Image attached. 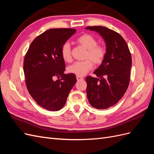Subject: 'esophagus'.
<instances>
[{
  "mask_svg": "<svg viewBox=\"0 0 154 154\" xmlns=\"http://www.w3.org/2000/svg\"><path fill=\"white\" fill-rule=\"evenodd\" d=\"M76 79H77V80H78V81H81V80H83V78L82 77H81V76H76Z\"/></svg>",
  "mask_w": 154,
  "mask_h": 154,
  "instance_id": "esophagus-1",
  "label": "esophagus"
}]
</instances>
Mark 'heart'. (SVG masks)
<instances>
[{"label":"heart","mask_w":154,"mask_h":154,"mask_svg":"<svg viewBox=\"0 0 154 154\" xmlns=\"http://www.w3.org/2000/svg\"><path fill=\"white\" fill-rule=\"evenodd\" d=\"M76 42L87 49L86 58L92 59L93 62L97 65L100 64L103 61L106 50L103 46L97 45V41L94 36L88 34L82 35L76 39ZM60 53L65 62L71 61V46L68 42L62 45ZM90 60L87 59L82 62H74L67 67V71L78 76H84L93 67V63Z\"/></svg>","instance_id":"obj_1"}]
</instances>
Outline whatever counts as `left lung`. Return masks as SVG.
<instances>
[{"mask_svg":"<svg viewBox=\"0 0 154 154\" xmlns=\"http://www.w3.org/2000/svg\"><path fill=\"white\" fill-rule=\"evenodd\" d=\"M103 38L106 54L94 74L100 78H86L87 96L91 105L106 109L114 105L123 96L129 85L132 57L128 45L117 32L103 26H88Z\"/></svg>","mask_w":154,"mask_h":154,"instance_id":"1","label":"left lung"}]
</instances>
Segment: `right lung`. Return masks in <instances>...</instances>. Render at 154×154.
Wrapping results in <instances>:
<instances>
[{
  "mask_svg": "<svg viewBox=\"0 0 154 154\" xmlns=\"http://www.w3.org/2000/svg\"><path fill=\"white\" fill-rule=\"evenodd\" d=\"M76 29L54 28L45 31L32 42L25 56L24 72L29 93L37 104L51 111L66 105L76 82L74 74H65L61 48ZM60 78L54 80V77Z\"/></svg>",
  "mask_w": 154,
  "mask_h": 154,
  "instance_id": "1",
  "label": "right lung"
}]
</instances>
